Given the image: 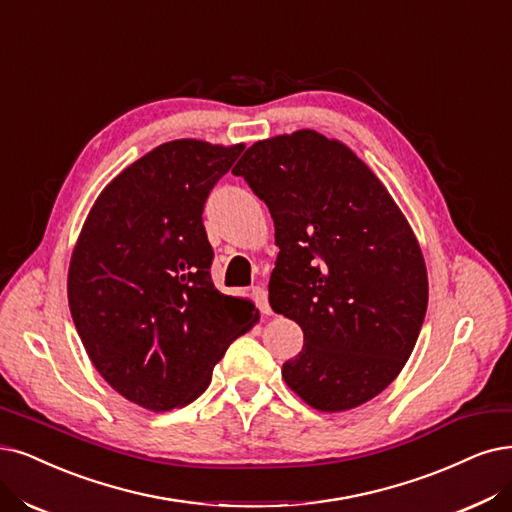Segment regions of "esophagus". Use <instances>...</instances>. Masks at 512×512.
Segmentation results:
<instances>
[{"label": "esophagus", "mask_w": 512, "mask_h": 512, "mask_svg": "<svg viewBox=\"0 0 512 512\" xmlns=\"http://www.w3.org/2000/svg\"><path fill=\"white\" fill-rule=\"evenodd\" d=\"M251 295H253V299H255L257 308H259L263 314H272L270 301H268V291L263 289V285H255V287L251 289Z\"/></svg>", "instance_id": "1"}]
</instances>
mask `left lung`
I'll return each instance as SVG.
<instances>
[{
  "mask_svg": "<svg viewBox=\"0 0 512 512\" xmlns=\"http://www.w3.org/2000/svg\"><path fill=\"white\" fill-rule=\"evenodd\" d=\"M232 173L274 219L270 306L304 331L285 382L320 411L371 401L405 367L428 306L407 219L365 162L316 130L257 141Z\"/></svg>",
  "mask_w": 512,
  "mask_h": 512,
  "instance_id": "left-lung-1",
  "label": "left lung"
}]
</instances>
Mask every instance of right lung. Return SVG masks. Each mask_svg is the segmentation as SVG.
Listing matches in <instances>:
<instances>
[{
  "instance_id": "right-lung-1",
  "label": "right lung",
  "mask_w": 512,
  "mask_h": 512,
  "mask_svg": "<svg viewBox=\"0 0 512 512\" xmlns=\"http://www.w3.org/2000/svg\"><path fill=\"white\" fill-rule=\"evenodd\" d=\"M242 149L181 139L149 151L103 189L73 249V325L105 382L145 409L196 401L259 318L246 299L215 289L202 223Z\"/></svg>"
}]
</instances>
